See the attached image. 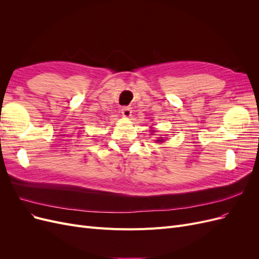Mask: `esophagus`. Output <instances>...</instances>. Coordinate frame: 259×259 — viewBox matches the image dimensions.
<instances>
[{
  "instance_id": "34e87169",
  "label": "esophagus",
  "mask_w": 259,
  "mask_h": 259,
  "mask_svg": "<svg viewBox=\"0 0 259 259\" xmlns=\"http://www.w3.org/2000/svg\"><path fill=\"white\" fill-rule=\"evenodd\" d=\"M121 113H122L124 116H131V115H132V108L128 107V106L122 107Z\"/></svg>"
}]
</instances>
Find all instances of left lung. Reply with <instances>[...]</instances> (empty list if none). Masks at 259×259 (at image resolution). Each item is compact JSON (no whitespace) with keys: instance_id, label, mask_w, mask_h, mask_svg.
<instances>
[{"instance_id":"obj_1","label":"left lung","mask_w":259,"mask_h":259,"mask_svg":"<svg viewBox=\"0 0 259 259\" xmlns=\"http://www.w3.org/2000/svg\"><path fill=\"white\" fill-rule=\"evenodd\" d=\"M156 142H163V139H158Z\"/></svg>"}]
</instances>
